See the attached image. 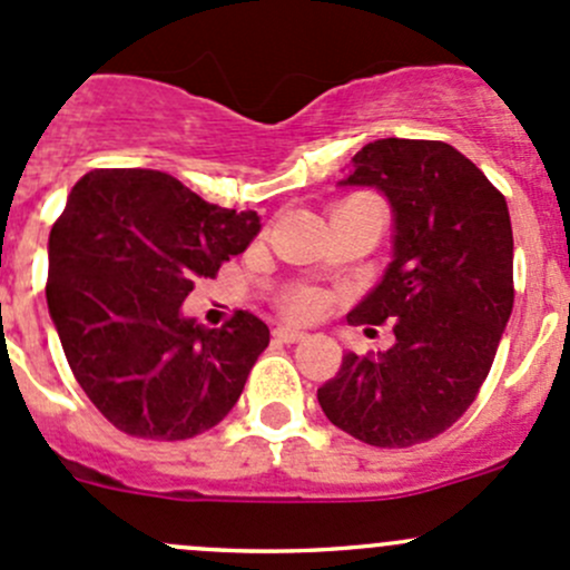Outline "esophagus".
<instances>
[{"label":"esophagus","instance_id":"esophagus-1","mask_svg":"<svg viewBox=\"0 0 570 570\" xmlns=\"http://www.w3.org/2000/svg\"><path fill=\"white\" fill-rule=\"evenodd\" d=\"M273 336L278 338V342L295 344V342H301V338H306V333L297 331V327H292V325H278V327H275V331H273Z\"/></svg>","mask_w":570,"mask_h":570}]
</instances>
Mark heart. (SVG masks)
<instances>
[{
  "mask_svg": "<svg viewBox=\"0 0 570 570\" xmlns=\"http://www.w3.org/2000/svg\"><path fill=\"white\" fill-rule=\"evenodd\" d=\"M322 308V297L317 292H303V295L292 297L289 306H286V312L292 314V317H314Z\"/></svg>",
  "mask_w": 570,
  "mask_h": 570,
  "instance_id": "b5f03b06",
  "label": "heart"
}]
</instances>
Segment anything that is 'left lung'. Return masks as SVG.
Listing matches in <instances>:
<instances>
[{"label": "left lung", "instance_id": "obj_1", "mask_svg": "<svg viewBox=\"0 0 570 570\" xmlns=\"http://www.w3.org/2000/svg\"><path fill=\"white\" fill-rule=\"evenodd\" d=\"M342 184L392 204L394 258L347 320H394V344L344 355L317 400L353 439L402 450L450 430L491 372L515 297L508 200L441 140L366 142Z\"/></svg>", "mask_w": 570, "mask_h": 570}]
</instances>
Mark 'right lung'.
<instances>
[{
    "mask_svg": "<svg viewBox=\"0 0 570 570\" xmlns=\"http://www.w3.org/2000/svg\"><path fill=\"white\" fill-rule=\"evenodd\" d=\"M258 232L256 212L206 204L159 170H90L71 189L46 303L73 377L120 433L184 441L237 405L269 327L248 312L204 327L181 303Z\"/></svg>",
    "mask_w": 570,
    "mask_h": 570,
    "instance_id": "obj_1",
    "label": "right lung"
}]
</instances>
